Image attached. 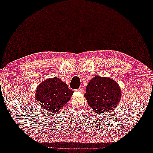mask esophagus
<instances>
[{"label": "esophagus", "mask_w": 153, "mask_h": 153, "mask_svg": "<svg viewBox=\"0 0 153 153\" xmlns=\"http://www.w3.org/2000/svg\"><path fill=\"white\" fill-rule=\"evenodd\" d=\"M76 91H78V92H81V93H83L84 92V90L82 88H78L76 89Z\"/></svg>", "instance_id": "esophagus-1"}]
</instances>
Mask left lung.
<instances>
[{
    "instance_id": "1",
    "label": "left lung",
    "mask_w": 153,
    "mask_h": 153,
    "mask_svg": "<svg viewBox=\"0 0 153 153\" xmlns=\"http://www.w3.org/2000/svg\"><path fill=\"white\" fill-rule=\"evenodd\" d=\"M84 97L97 114H106L119 103L122 97L120 86L109 77L95 76L86 88Z\"/></svg>"
}]
</instances>
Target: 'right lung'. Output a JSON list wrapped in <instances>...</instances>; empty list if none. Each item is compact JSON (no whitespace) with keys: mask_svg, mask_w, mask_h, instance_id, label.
I'll return each instance as SVG.
<instances>
[{"mask_svg":"<svg viewBox=\"0 0 153 153\" xmlns=\"http://www.w3.org/2000/svg\"><path fill=\"white\" fill-rule=\"evenodd\" d=\"M74 91L59 78L53 77L43 81L38 86L35 98L39 105L47 111H59L71 99Z\"/></svg>","mask_w":153,"mask_h":153,"instance_id":"obj_1","label":"right lung"}]
</instances>
